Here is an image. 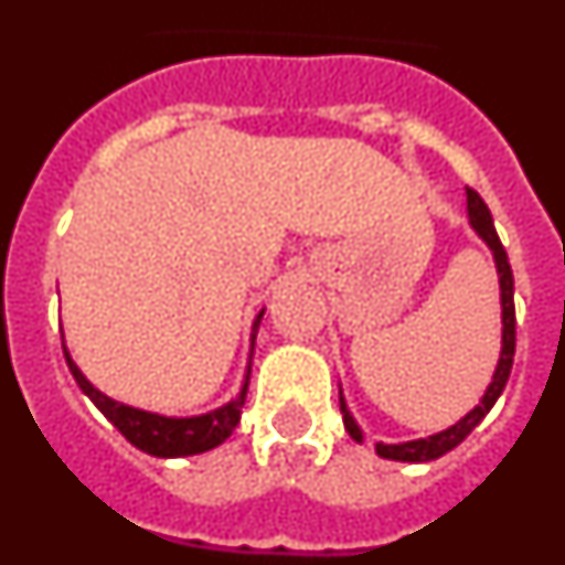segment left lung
Masks as SVG:
<instances>
[{"mask_svg":"<svg viewBox=\"0 0 565 565\" xmlns=\"http://www.w3.org/2000/svg\"><path fill=\"white\" fill-rule=\"evenodd\" d=\"M467 209H469V223H472V228L481 234L483 243L492 248L498 274H501V306H503L501 359H498L495 376H492V384H489L487 393H483L481 404H478L476 411H469L461 422L452 424L450 430L436 433V436L430 438H418V441H407V444H376L379 456L391 458V461H413V463L436 461V458H441L444 452L456 450L458 444H461L463 438L476 430L478 424H481V418L492 411V404L498 402V396H501L503 387H507L509 373H512V359H515V277H512V266H509L507 248H503V243L498 239L495 223H492V214H489L487 203H483V198L476 192V189H469V186H467ZM339 407H342L344 430L351 433V438L362 441V433H359L356 422H353V416L348 413V407H344L342 396H339Z\"/></svg>","mask_w":565,"mask_h":565,"instance_id":"8db88e82","label":"left lung"}]
</instances>
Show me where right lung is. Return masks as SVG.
Listing matches in <instances>:
<instances>
[{"label":"right lung","instance_id":"1","mask_svg":"<svg viewBox=\"0 0 565 565\" xmlns=\"http://www.w3.org/2000/svg\"><path fill=\"white\" fill-rule=\"evenodd\" d=\"M263 317V313H259ZM259 317L254 322L252 339L257 337ZM64 348V344H62ZM64 359L70 364V373L78 382L84 393L93 398L98 411L109 418V422L118 427L124 438L129 444H135L138 450L149 452L154 458H181V456H198V452H206L217 444L226 441L234 433L239 422V413L246 407V384H243V393H239L234 402H228L221 411L206 413V416H194V418H167V416H154V413L147 411H135V407H127V404H118L113 398L104 396L102 391H96L93 384L84 379V373L78 371L76 362L70 359L67 348H64Z\"/></svg>","mask_w":565,"mask_h":565}]
</instances>
